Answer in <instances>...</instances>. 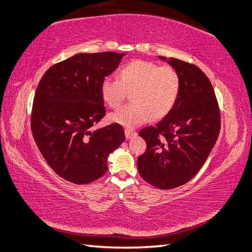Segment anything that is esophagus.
I'll list each match as a JSON object with an SVG mask.
<instances>
[{"label": "esophagus", "instance_id": "1", "mask_svg": "<svg viewBox=\"0 0 252 252\" xmlns=\"http://www.w3.org/2000/svg\"><path fill=\"white\" fill-rule=\"evenodd\" d=\"M125 136H126V139H131L137 136V132L131 129H125Z\"/></svg>", "mask_w": 252, "mask_h": 252}]
</instances>
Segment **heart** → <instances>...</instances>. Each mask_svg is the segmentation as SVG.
Segmentation results:
<instances>
[{
	"mask_svg": "<svg viewBox=\"0 0 252 252\" xmlns=\"http://www.w3.org/2000/svg\"><path fill=\"white\" fill-rule=\"evenodd\" d=\"M180 87V75L172 66L137 59L122 66L119 79L104 77L100 93L105 104L117 108L127 92H132V103L120 108L109 119L115 124L133 128L168 114L177 102Z\"/></svg>",
	"mask_w": 252,
	"mask_h": 252,
	"instance_id": "1",
	"label": "heart"
}]
</instances>
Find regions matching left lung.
Returning a JSON list of instances; mask_svg holds the SVG:
<instances>
[{
	"instance_id": "8db88e82",
	"label": "left lung",
	"mask_w": 252,
	"mask_h": 252,
	"mask_svg": "<svg viewBox=\"0 0 252 252\" xmlns=\"http://www.w3.org/2000/svg\"><path fill=\"white\" fill-rule=\"evenodd\" d=\"M180 75L175 107L155 126L139 132L147 151L138 158L143 180L169 189L189 182L202 168L220 132V111L208 77L198 66L158 57Z\"/></svg>"
}]
</instances>
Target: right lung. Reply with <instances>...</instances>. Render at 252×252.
I'll list each match as a JSON object with an SVG mask.
<instances>
[{"instance_id":"obj_1","label":"right lung","mask_w":252,"mask_h":252,"mask_svg":"<svg viewBox=\"0 0 252 252\" xmlns=\"http://www.w3.org/2000/svg\"><path fill=\"white\" fill-rule=\"evenodd\" d=\"M125 53L76 54L45 72L36 88L31 129L43 158L58 176L87 184L108 170V158L125 141L119 124L96 130L105 115L100 85Z\"/></svg>"}]
</instances>
